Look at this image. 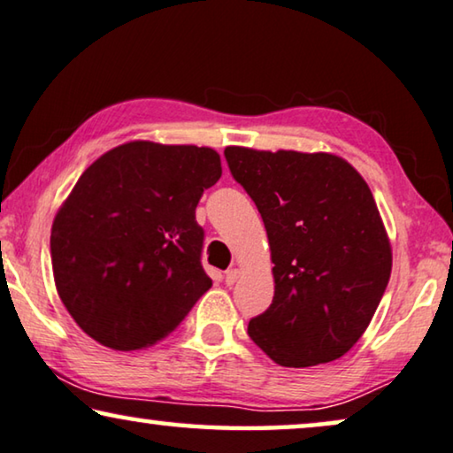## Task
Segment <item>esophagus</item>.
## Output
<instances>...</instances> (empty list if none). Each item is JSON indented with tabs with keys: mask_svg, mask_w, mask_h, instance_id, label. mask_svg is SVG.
<instances>
[{
	"mask_svg": "<svg viewBox=\"0 0 453 453\" xmlns=\"http://www.w3.org/2000/svg\"><path fill=\"white\" fill-rule=\"evenodd\" d=\"M239 275H241V272L237 270V267H231V270H226V273H225V281H226V286H233L234 281L239 280Z\"/></svg>",
	"mask_w": 453,
	"mask_h": 453,
	"instance_id": "esophagus-1",
	"label": "esophagus"
}]
</instances>
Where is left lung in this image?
<instances>
[{
    "label": "left lung",
    "mask_w": 453,
    "mask_h": 453,
    "mask_svg": "<svg viewBox=\"0 0 453 453\" xmlns=\"http://www.w3.org/2000/svg\"><path fill=\"white\" fill-rule=\"evenodd\" d=\"M225 157L272 249L273 300L249 337L286 368L339 359L368 329L392 270L368 183L329 153L226 147Z\"/></svg>",
    "instance_id": "1"
}]
</instances>
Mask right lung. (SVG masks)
Instances as JSON below:
<instances>
[{
  "label": "right lung",
  "mask_w": 453,
  "mask_h": 453,
  "mask_svg": "<svg viewBox=\"0 0 453 453\" xmlns=\"http://www.w3.org/2000/svg\"><path fill=\"white\" fill-rule=\"evenodd\" d=\"M208 147L134 141L85 169L50 231L55 286L75 323L118 351L172 333L212 286L196 206L220 180Z\"/></svg>",
  "instance_id": "add662e5"
}]
</instances>
